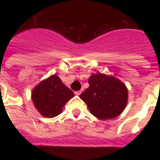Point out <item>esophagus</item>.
<instances>
[{"mask_svg":"<svg viewBox=\"0 0 160 160\" xmlns=\"http://www.w3.org/2000/svg\"><path fill=\"white\" fill-rule=\"evenodd\" d=\"M81 90H78V91H75L74 92V94H76V95H80V94H81Z\"/></svg>","mask_w":160,"mask_h":160,"instance_id":"1","label":"esophagus"}]
</instances>
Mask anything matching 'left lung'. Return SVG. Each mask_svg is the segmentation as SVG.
<instances>
[{
    "mask_svg": "<svg viewBox=\"0 0 160 160\" xmlns=\"http://www.w3.org/2000/svg\"><path fill=\"white\" fill-rule=\"evenodd\" d=\"M90 87L80 94L90 113L102 120L118 116L128 103V92L125 85L116 78L96 73L88 80Z\"/></svg>",
    "mask_w": 160,
    "mask_h": 160,
    "instance_id": "1",
    "label": "left lung"
}]
</instances>
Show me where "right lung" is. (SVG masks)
<instances>
[{
  "instance_id": "1",
  "label": "right lung",
  "mask_w": 160,
  "mask_h": 160,
  "mask_svg": "<svg viewBox=\"0 0 160 160\" xmlns=\"http://www.w3.org/2000/svg\"><path fill=\"white\" fill-rule=\"evenodd\" d=\"M74 96L57 75L41 82L32 91V99L39 113L46 118H53L62 112L67 101Z\"/></svg>"
}]
</instances>
